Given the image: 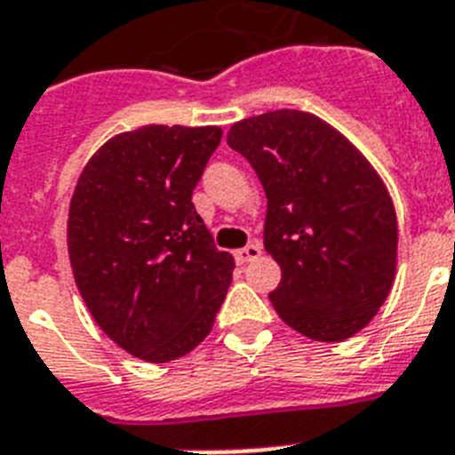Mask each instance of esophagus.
<instances>
[{"label":"esophagus","mask_w":455,"mask_h":455,"mask_svg":"<svg viewBox=\"0 0 455 455\" xmlns=\"http://www.w3.org/2000/svg\"><path fill=\"white\" fill-rule=\"evenodd\" d=\"M233 256H235V263H240V266H244V263H250V260L259 259V256H260V244H259V243L247 244V247H243V250H238Z\"/></svg>","instance_id":"34e87169"}]
</instances>
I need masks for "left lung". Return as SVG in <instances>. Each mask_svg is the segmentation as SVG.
Here are the masks:
<instances>
[{
  "label": "left lung",
  "mask_w": 455,
  "mask_h": 455,
  "mask_svg": "<svg viewBox=\"0 0 455 455\" xmlns=\"http://www.w3.org/2000/svg\"><path fill=\"white\" fill-rule=\"evenodd\" d=\"M267 196L263 244L282 267L270 302L288 327L346 341L371 323L396 272L392 196L371 162L314 114L276 109L227 134Z\"/></svg>",
  "instance_id": "obj_1"
}]
</instances>
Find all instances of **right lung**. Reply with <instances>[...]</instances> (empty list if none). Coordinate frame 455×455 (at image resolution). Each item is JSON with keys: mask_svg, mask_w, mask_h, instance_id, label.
<instances>
[{"mask_svg": "<svg viewBox=\"0 0 455 455\" xmlns=\"http://www.w3.org/2000/svg\"><path fill=\"white\" fill-rule=\"evenodd\" d=\"M220 140L215 125L121 132L75 185V283L100 330L144 362L164 364L195 350L227 298L235 263L217 250L192 204Z\"/></svg>", "mask_w": 455, "mask_h": 455, "instance_id": "right-lung-1", "label": "right lung"}]
</instances>
